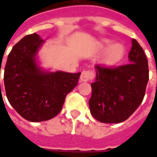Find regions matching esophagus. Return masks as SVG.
Here are the masks:
<instances>
[{"instance_id": "34e87169", "label": "esophagus", "mask_w": 157, "mask_h": 157, "mask_svg": "<svg viewBox=\"0 0 157 157\" xmlns=\"http://www.w3.org/2000/svg\"><path fill=\"white\" fill-rule=\"evenodd\" d=\"M94 78V72L91 71H83L82 73L80 75V81L81 82H86L89 81L90 79H92Z\"/></svg>"}]
</instances>
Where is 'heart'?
<instances>
[{
	"label": "heart",
	"mask_w": 157,
	"mask_h": 157,
	"mask_svg": "<svg viewBox=\"0 0 157 157\" xmlns=\"http://www.w3.org/2000/svg\"><path fill=\"white\" fill-rule=\"evenodd\" d=\"M110 42L111 40L109 39H102L97 44L98 49L106 48L102 55V57L101 59V64L105 66H112L116 64L123 58L125 51L124 45L120 42H114L110 45Z\"/></svg>",
	"instance_id": "obj_1"
}]
</instances>
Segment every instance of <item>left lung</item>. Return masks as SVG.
I'll use <instances>...</instances> for the list:
<instances>
[{"instance_id": "left-lung-1", "label": "left lung", "mask_w": 157, "mask_h": 157, "mask_svg": "<svg viewBox=\"0 0 157 157\" xmlns=\"http://www.w3.org/2000/svg\"><path fill=\"white\" fill-rule=\"evenodd\" d=\"M127 64L117 68L95 66L96 77L91 83L89 108L101 123L117 124L126 120L145 95L148 81L147 59L136 40H132Z\"/></svg>"}]
</instances>
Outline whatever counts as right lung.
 Listing matches in <instances>:
<instances>
[{
    "mask_svg": "<svg viewBox=\"0 0 157 157\" xmlns=\"http://www.w3.org/2000/svg\"><path fill=\"white\" fill-rule=\"evenodd\" d=\"M44 42L36 33L24 37L13 47L4 70L7 98L22 117L31 122L55 117L80 76V72H53L40 66L38 53Z\"/></svg>",
    "mask_w": 157,
    "mask_h": 157,
    "instance_id": "add662e5",
    "label": "right lung"
}]
</instances>
